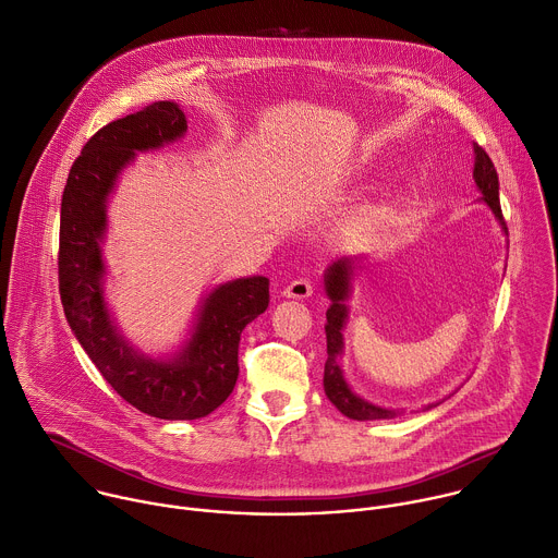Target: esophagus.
Masks as SVG:
<instances>
[{
    "mask_svg": "<svg viewBox=\"0 0 558 558\" xmlns=\"http://www.w3.org/2000/svg\"><path fill=\"white\" fill-rule=\"evenodd\" d=\"M314 292V286L310 279H294L283 288V294L290 299H307Z\"/></svg>",
    "mask_w": 558,
    "mask_h": 558,
    "instance_id": "1",
    "label": "esophagus"
}]
</instances>
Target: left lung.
Masks as SVG:
<instances>
[{
  "label": "left lung",
  "instance_id": "obj_1",
  "mask_svg": "<svg viewBox=\"0 0 558 558\" xmlns=\"http://www.w3.org/2000/svg\"><path fill=\"white\" fill-rule=\"evenodd\" d=\"M473 151H475V169H473V178L482 191V199L490 206V210L495 213V217L499 219V225L506 229L504 221V213H501V202H499V178H497V169L490 160V156L477 145L473 143ZM354 259L343 257L339 262H333L329 266V270L325 272V292L331 299V305L327 307L325 316H327V325H325V337H327V361H325V376H323V387H325V396L329 398V402L337 407L343 415L352 417V420H389L396 417L400 411L393 409H385V407H376L363 398H359L345 383L343 372L339 367V356L343 352V325L348 318V307L345 301L350 296V281L354 275Z\"/></svg>",
  "mask_w": 558,
  "mask_h": 558
}]
</instances>
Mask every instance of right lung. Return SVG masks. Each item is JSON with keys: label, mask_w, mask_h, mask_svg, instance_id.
I'll list each match as a JSON object with an SVG mask.
<instances>
[{"label": "right lung", "mask_w": 558, "mask_h": 558, "mask_svg": "<svg viewBox=\"0 0 558 558\" xmlns=\"http://www.w3.org/2000/svg\"><path fill=\"white\" fill-rule=\"evenodd\" d=\"M186 132L175 102L158 100L100 128L74 160L61 199L59 294L65 318L100 376L125 402L160 420H197L225 402L240 376L242 329L270 303L266 277L215 288L178 359L138 356L114 329L102 301L105 199L136 156Z\"/></svg>", "instance_id": "add662e5"}]
</instances>
